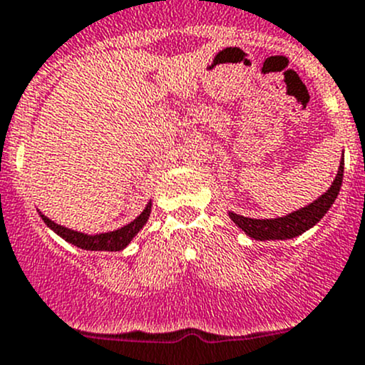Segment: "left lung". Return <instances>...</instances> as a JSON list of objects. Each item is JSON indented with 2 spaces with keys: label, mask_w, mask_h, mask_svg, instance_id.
Here are the masks:
<instances>
[{
  "label": "left lung",
  "mask_w": 365,
  "mask_h": 365,
  "mask_svg": "<svg viewBox=\"0 0 365 365\" xmlns=\"http://www.w3.org/2000/svg\"><path fill=\"white\" fill-rule=\"evenodd\" d=\"M342 175H344V156H342L337 175H335L334 182L328 187L327 193L321 195V197L317 198V200H314L312 204L305 205V207L298 209V211L289 212L287 216H280V218L272 220H257L236 215V212L232 211L229 212V216L247 236L254 237V240H291V237H297L300 236V234H304L305 230H309L310 227L316 225V223L327 215L328 209L331 207V204H334L335 198H337L339 190H341Z\"/></svg>",
  "instance_id": "8db88e82"
}]
</instances>
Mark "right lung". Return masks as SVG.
I'll return each mask as SVG.
<instances>
[{"label":"right lung","instance_id":"add662e5","mask_svg":"<svg viewBox=\"0 0 365 365\" xmlns=\"http://www.w3.org/2000/svg\"><path fill=\"white\" fill-rule=\"evenodd\" d=\"M150 207L153 204H147V207L140 212L138 218L133 220L131 223L128 225L120 227V229L113 230V232H103V234H85V232H78V230L67 229V227L58 225L53 220H49L48 216H44L41 212V218L44 220L46 225L49 227L51 230H55L60 237H63L65 241L72 243L74 247L83 248V250H104V252H118L124 250L129 243H131L133 237L142 230V227L145 225L147 220L150 216Z\"/></svg>","mask_w":365,"mask_h":365}]
</instances>
